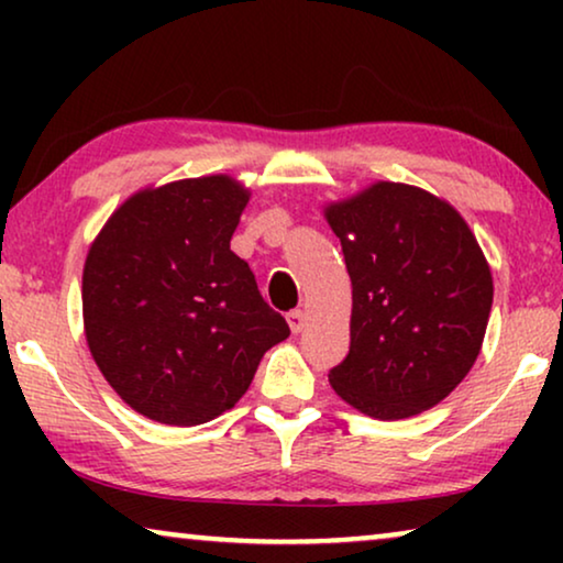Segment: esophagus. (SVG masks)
Returning a JSON list of instances; mask_svg holds the SVG:
<instances>
[{
    "label": "esophagus",
    "instance_id": "34e87169",
    "mask_svg": "<svg viewBox=\"0 0 563 563\" xmlns=\"http://www.w3.org/2000/svg\"><path fill=\"white\" fill-rule=\"evenodd\" d=\"M287 322H289L291 333H299V330H302V328L307 325V318H305L302 310H291V312L287 314Z\"/></svg>",
    "mask_w": 563,
    "mask_h": 563
}]
</instances>
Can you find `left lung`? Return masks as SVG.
Listing matches in <instances>:
<instances>
[{
	"mask_svg": "<svg viewBox=\"0 0 563 563\" xmlns=\"http://www.w3.org/2000/svg\"><path fill=\"white\" fill-rule=\"evenodd\" d=\"M353 287L351 349L328 379L368 418L402 420L459 387L482 351L492 272L466 220L430 191L376 181L325 207Z\"/></svg>",
	"mask_w": 563,
	"mask_h": 563,
	"instance_id": "obj_1",
	"label": "left lung"
}]
</instances>
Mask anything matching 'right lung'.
Here are the masks:
<instances>
[{"mask_svg": "<svg viewBox=\"0 0 563 563\" xmlns=\"http://www.w3.org/2000/svg\"><path fill=\"white\" fill-rule=\"evenodd\" d=\"M249 197L225 174L141 189L89 245L81 305L91 358L143 418L179 428L214 420L289 335L230 251Z\"/></svg>", "mask_w": 563, "mask_h": 563, "instance_id": "obj_1", "label": "right lung"}]
</instances>
